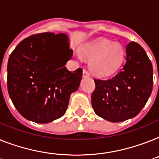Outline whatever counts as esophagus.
Here are the masks:
<instances>
[{"label":"esophagus","instance_id":"obj_1","mask_svg":"<svg viewBox=\"0 0 159 159\" xmlns=\"http://www.w3.org/2000/svg\"><path fill=\"white\" fill-rule=\"evenodd\" d=\"M82 75H83V77H90V73H89L88 71H87V70H83V71H82Z\"/></svg>","mask_w":159,"mask_h":159}]
</instances>
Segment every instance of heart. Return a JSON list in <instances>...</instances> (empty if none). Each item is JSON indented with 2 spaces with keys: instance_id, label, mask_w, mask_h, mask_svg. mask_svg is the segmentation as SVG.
<instances>
[{
  "instance_id": "obj_1",
  "label": "heart",
  "mask_w": 159,
  "mask_h": 159,
  "mask_svg": "<svg viewBox=\"0 0 159 159\" xmlns=\"http://www.w3.org/2000/svg\"><path fill=\"white\" fill-rule=\"evenodd\" d=\"M82 57L90 60L89 67L98 77H108L123 65L126 52L119 43H112L101 38L88 42L81 47Z\"/></svg>"
}]
</instances>
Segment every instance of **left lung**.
Instances as JSON below:
<instances>
[{
	"instance_id": "left-lung-1",
	"label": "left lung",
	"mask_w": 159,
	"mask_h": 159,
	"mask_svg": "<svg viewBox=\"0 0 159 159\" xmlns=\"http://www.w3.org/2000/svg\"><path fill=\"white\" fill-rule=\"evenodd\" d=\"M126 62L114 77L95 78L92 106L99 117L112 123L136 117L152 90V66L143 47L135 42L126 47Z\"/></svg>"
}]
</instances>
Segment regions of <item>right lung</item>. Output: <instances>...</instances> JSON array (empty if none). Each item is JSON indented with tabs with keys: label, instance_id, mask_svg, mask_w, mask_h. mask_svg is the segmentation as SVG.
<instances>
[{
	"label": "right lung",
	"instance_id": "right-lung-1",
	"mask_svg": "<svg viewBox=\"0 0 159 159\" xmlns=\"http://www.w3.org/2000/svg\"><path fill=\"white\" fill-rule=\"evenodd\" d=\"M72 54L64 33L34 34L16 47L7 64V89L21 116L47 123L65 114L82 77V68L65 66Z\"/></svg>",
	"mask_w": 159,
	"mask_h": 159
}]
</instances>
